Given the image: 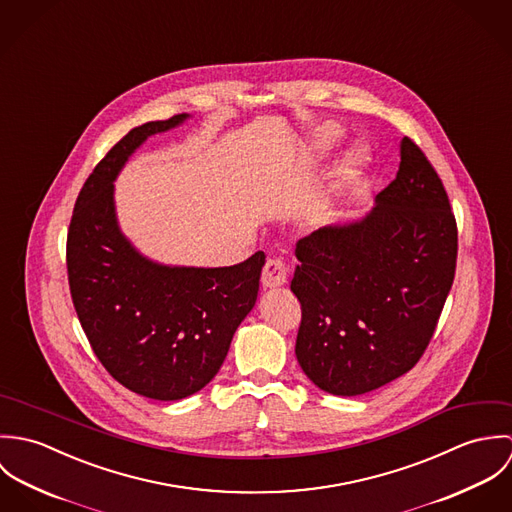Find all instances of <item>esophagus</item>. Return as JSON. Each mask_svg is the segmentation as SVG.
Wrapping results in <instances>:
<instances>
[{"instance_id":"obj_1","label":"esophagus","mask_w":512,"mask_h":512,"mask_svg":"<svg viewBox=\"0 0 512 512\" xmlns=\"http://www.w3.org/2000/svg\"><path fill=\"white\" fill-rule=\"evenodd\" d=\"M288 276H290V266L274 256V258H268L266 264H264V270H262V286L264 288H280L288 282Z\"/></svg>"}]
</instances>
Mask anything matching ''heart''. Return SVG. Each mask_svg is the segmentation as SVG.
Wrapping results in <instances>:
<instances>
[{"label": "heart", "mask_w": 512, "mask_h": 512, "mask_svg": "<svg viewBox=\"0 0 512 512\" xmlns=\"http://www.w3.org/2000/svg\"><path fill=\"white\" fill-rule=\"evenodd\" d=\"M339 132H341L339 126H335V124H325V126H321L319 132H317V138H315L317 146L321 147V149L331 146V144L337 140ZM355 167H357V157H351L349 163H347V171L351 173Z\"/></svg>", "instance_id": "b5f03b06"}]
</instances>
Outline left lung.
I'll return each instance as SVG.
<instances>
[{
	"instance_id": "1",
	"label": "left lung",
	"mask_w": 512,
	"mask_h": 512,
	"mask_svg": "<svg viewBox=\"0 0 512 512\" xmlns=\"http://www.w3.org/2000/svg\"><path fill=\"white\" fill-rule=\"evenodd\" d=\"M295 258V357L307 378L359 396L406 374L432 341L457 262V222L426 153L402 138L374 209L297 240Z\"/></svg>"
}]
</instances>
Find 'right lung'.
I'll return each instance as SVG.
<instances>
[{"label":"right lung","mask_w":512,"mask_h":512,"mask_svg":"<svg viewBox=\"0 0 512 512\" xmlns=\"http://www.w3.org/2000/svg\"><path fill=\"white\" fill-rule=\"evenodd\" d=\"M185 118L147 122L112 147L82 185L67 236L74 309L94 355L114 380L153 400H181L215 378L266 262L256 252L228 268H169L122 236L112 181L147 136Z\"/></svg>","instance_id":"add662e5"}]
</instances>
